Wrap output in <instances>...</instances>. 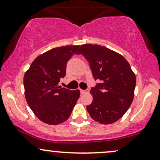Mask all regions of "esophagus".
<instances>
[{"mask_svg":"<svg viewBox=\"0 0 160 160\" xmlns=\"http://www.w3.org/2000/svg\"><path fill=\"white\" fill-rule=\"evenodd\" d=\"M88 92H89V90H88V89H86V90H82V89H80V92H81V94H84V93H88Z\"/></svg>","mask_w":160,"mask_h":160,"instance_id":"obj_1","label":"esophagus"}]
</instances>
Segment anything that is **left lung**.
Wrapping results in <instances>:
<instances>
[{
    "label": "left lung",
    "instance_id": "1",
    "mask_svg": "<svg viewBox=\"0 0 160 160\" xmlns=\"http://www.w3.org/2000/svg\"><path fill=\"white\" fill-rule=\"evenodd\" d=\"M77 54L87 59L95 80L93 101L86 107L90 116L103 124H112L125 114L134 98L136 79L127 59L114 51L98 45L80 46Z\"/></svg>",
    "mask_w": 160,
    "mask_h": 160
}]
</instances>
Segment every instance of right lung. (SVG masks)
<instances>
[{"instance_id": "right-lung-1", "label": "right lung", "mask_w": 160, "mask_h": 160, "mask_svg": "<svg viewBox=\"0 0 160 160\" xmlns=\"http://www.w3.org/2000/svg\"><path fill=\"white\" fill-rule=\"evenodd\" d=\"M80 45L55 48L38 56L24 76V95L32 112L42 122L57 125L70 117L80 97L79 89L59 85L66 64Z\"/></svg>"}]
</instances>
